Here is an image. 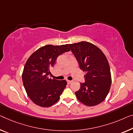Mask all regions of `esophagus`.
I'll return each mask as SVG.
<instances>
[{
  "label": "esophagus",
  "instance_id": "34e87169",
  "mask_svg": "<svg viewBox=\"0 0 133 133\" xmlns=\"http://www.w3.org/2000/svg\"><path fill=\"white\" fill-rule=\"evenodd\" d=\"M67 84H70V83H72V81H70V80H67Z\"/></svg>",
  "mask_w": 133,
  "mask_h": 133
}]
</instances>
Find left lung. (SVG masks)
Segmentation results:
<instances>
[{
	"instance_id": "8db88e82",
	"label": "left lung",
	"mask_w": 133,
	"mask_h": 133,
	"mask_svg": "<svg viewBox=\"0 0 133 133\" xmlns=\"http://www.w3.org/2000/svg\"><path fill=\"white\" fill-rule=\"evenodd\" d=\"M79 63L81 70L86 72L85 82L75 92L79 102L94 106L103 102L111 86V73L104 53L96 45L88 42L67 44Z\"/></svg>"
}]
</instances>
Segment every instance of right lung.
I'll return each mask as SVG.
<instances>
[{"label": "right lung", "mask_w": 133, "mask_h": 133, "mask_svg": "<svg viewBox=\"0 0 133 133\" xmlns=\"http://www.w3.org/2000/svg\"><path fill=\"white\" fill-rule=\"evenodd\" d=\"M69 51L67 44L46 45L33 52L27 60L22 74L23 85L29 97L37 106L48 108L60 99L66 81L49 78V75L57 57Z\"/></svg>", "instance_id": "right-lung-1"}]
</instances>
